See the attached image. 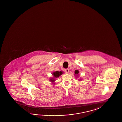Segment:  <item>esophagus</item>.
I'll return each mask as SVG.
<instances>
[{
    "label": "esophagus",
    "mask_w": 122,
    "mask_h": 122,
    "mask_svg": "<svg viewBox=\"0 0 122 122\" xmlns=\"http://www.w3.org/2000/svg\"><path fill=\"white\" fill-rule=\"evenodd\" d=\"M65 72L66 73H68L69 72V70L68 69H65Z\"/></svg>",
    "instance_id": "34e87169"
}]
</instances>
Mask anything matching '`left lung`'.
<instances>
[{"mask_svg": "<svg viewBox=\"0 0 122 122\" xmlns=\"http://www.w3.org/2000/svg\"><path fill=\"white\" fill-rule=\"evenodd\" d=\"M79 71L78 70H75V74L74 75L77 78V77L78 76V75H79ZM81 79H80L79 80H81Z\"/></svg>", "mask_w": 122, "mask_h": 122, "instance_id": "1", "label": "left lung"}]
</instances>
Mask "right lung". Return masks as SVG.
Masks as SVG:
<instances>
[{
  "label": "right lung",
  "instance_id": "right-lung-1",
  "mask_svg": "<svg viewBox=\"0 0 122 122\" xmlns=\"http://www.w3.org/2000/svg\"><path fill=\"white\" fill-rule=\"evenodd\" d=\"M63 72L62 71H60V72L59 71H55L52 73V75L53 76L52 77H51L50 79V81L52 82L53 84H55V83H54L56 80V79L57 78L60 77L61 75L63 74Z\"/></svg>",
  "mask_w": 122,
  "mask_h": 122
}]
</instances>
